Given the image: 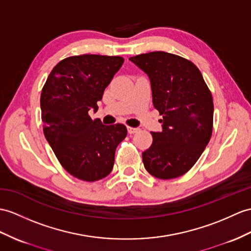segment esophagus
<instances>
[{"mask_svg":"<svg viewBox=\"0 0 251 251\" xmlns=\"http://www.w3.org/2000/svg\"><path fill=\"white\" fill-rule=\"evenodd\" d=\"M138 131H139V129H138V127L127 126V132H129L130 134H134V133H136V132H138Z\"/></svg>","mask_w":251,"mask_h":251,"instance_id":"1","label":"esophagus"}]
</instances>
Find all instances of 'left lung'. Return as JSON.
I'll list each match as a JSON object with an SVG mask.
<instances>
[{
  "mask_svg": "<svg viewBox=\"0 0 251 251\" xmlns=\"http://www.w3.org/2000/svg\"><path fill=\"white\" fill-rule=\"evenodd\" d=\"M148 75L162 132L143 152L147 172L169 180L186 174L202 154L213 131L212 94L197 66L179 55L154 51L130 57Z\"/></svg>",
  "mask_w": 251,
  "mask_h": 251,
  "instance_id": "1",
  "label": "left lung"
}]
</instances>
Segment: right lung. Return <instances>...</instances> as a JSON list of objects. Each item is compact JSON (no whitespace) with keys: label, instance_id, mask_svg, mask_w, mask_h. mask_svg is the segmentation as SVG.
<instances>
[{"label":"right lung","instance_id":"right-lung-1","mask_svg":"<svg viewBox=\"0 0 251 251\" xmlns=\"http://www.w3.org/2000/svg\"><path fill=\"white\" fill-rule=\"evenodd\" d=\"M121 56L84 54L54 67L40 97L44 134L58 162L71 176L95 182L111 174L115 151L126 136L122 124L102 125L89 109L124 64Z\"/></svg>","mask_w":251,"mask_h":251}]
</instances>
